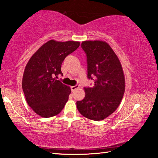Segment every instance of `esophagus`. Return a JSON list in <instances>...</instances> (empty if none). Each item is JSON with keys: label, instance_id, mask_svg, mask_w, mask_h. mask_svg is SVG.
<instances>
[{"label": "esophagus", "instance_id": "esophagus-1", "mask_svg": "<svg viewBox=\"0 0 158 158\" xmlns=\"http://www.w3.org/2000/svg\"><path fill=\"white\" fill-rule=\"evenodd\" d=\"M79 87V85H75V86H71V90H72V91H74L76 90L77 89H78Z\"/></svg>", "mask_w": 158, "mask_h": 158}]
</instances>
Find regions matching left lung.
Returning a JSON list of instances; mask_svg holds the SVG:
<instances>
[{
	"instance_id": "left-lung-1",
	"label": "left lung",
	"mask_w": 158,
	"mask_h": 158,
	"mask_svg": "<svg viewBox=\"0 0 158 158\" xmlns=\"http://www.w3.org/2000/svg\"><path fill=\"white\" fill-rule=\"evenodd\" d=\"M87 57V77L94 81L85 87V97L77 102L82 116L93 121H102L117 109L125 92V77L119 59L107 42H82Z\"/></svg>"
}]
</instances>
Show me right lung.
Listing matches in <instances>:
<instances>
[{"mask_svg":"<svg viewBox=\"0 0 158 158\" xmlns=\"http://www.w3.org/2000/svg\"><path fill=\"white\" fill-rule=\"evenodd\" d=\"M79 45V42L51 40L28 61L23 77V90L28 105L39 116L52 117L64 109L71 89L55 77L62 74L61 65L66 56Z\"/></svg>","mask_w":158,"mask_h":158,"instance_id":"right-lung-1","label":"right lung"}]
</instances>
